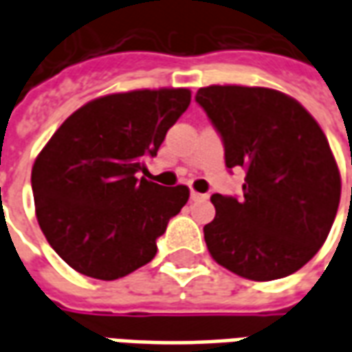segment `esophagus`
Segmentation results:
<instances>
[{
    "label": "esophagus",
    "instance_id": "obj_1",
    "mask_svg": "<svg viewBox=\"0 0 352 352\" xmlns=\"http://www.w3.org/2000/svg\"><path fill=\"white\" fill-rule=\"evenodd\" d=\"M207 198H209L207 194H201V192H196V190L190 192V199H192V201H206Z\"/></svg>",
    "mask_w": 352,
    "mask_h": 352
}]
</instances>
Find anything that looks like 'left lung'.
Here are the masks:
<instances>
[{
    "label": "left lung",
    "mask_w": 352,
    "mask_h": 352,
    "mask_svg": "<svg viewBox=\"0 0 352 352\" xmlns=\"http://www.w3.org/2000/svg\"><path fill=\"white\" fill-rule=\"evenodd\" d=\"M196 101L221 133L226 168L247 171L241 198L211 196L217 214L204 226L211 256L251 280L298 272L322 247L340 207V169L324 131L272 88L214 85L199 88Z\"/></svg>",
    "instance_id": "8db88e82"
}]
</instances>
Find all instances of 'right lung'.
<instances>
[{
    "label": "right lung",
    "instance_id": "obj_1",
    "mask_svg": "<svg viewBox=\"0 0 352 352\" xmlns=\"http://www.w3.org/2000/svg\"><path fill=\"white\" fill-rule=\"evenodd\" d=\"M188 105V88L109 94L65 118L35 158L37 222L75 272L115 280L154 258L156 239L190 192L139 171Z\"/></svg>",
    "mask_w": 352,
    "mask_h": 352
}]
</instances>
